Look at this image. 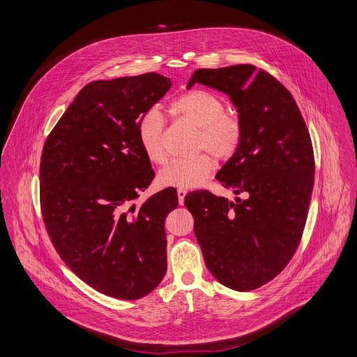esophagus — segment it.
<instances>
[{"label":"esophagus","mask_w":357,"mask_h":357,"mask_svg":"<svg viewBox=\"0 0 357 357\" xmlns=\"http://www.w3.org/2000/svg\"><path fill=\"white\" fill-rule=\"evenodd\" d=\"M178 199H179V205H183V202H185V196H186V189H182V188H179L178 190Z\"/></svg>","instance_id":"obj_1"}]
</instances>
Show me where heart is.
I'll use <instances>...</instances> for the list:
<instances>
[{
	"instance_id": "1",
	"label": "heart",
	"mask_w": 357,
	"mask_h": 357,
	"mask_svg": "<svg viewBox=\"0 0 357 357\" xmlns=\"http://www.w3.org/2000/svg\"><path fill=\"white\" fill-rule=\"evenodd\" d=\"M171 114L186 124L199 128L196 148L208 149L219 160H229L238 151L244 126L238 116L227 113L226 101L206 90H192L182 94L171 105ZM138 139L145 157L155 165L165 164V123L157 109L142 114L138 121ZM215 169V160L209 152L190 160L169 162L158 174L162 186L196 188L205 182Z\"/></svg>"
}]
</instances>
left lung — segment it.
I'll list each match as a JSON object with an SVG mask.
<instances>
[{"mask_svg":"<svg viewBox=\"0 0 357 357\" xmlns=\"http://www.w3.org/2000/svg\"><path fill=\"white\" fill-rule=\"evenodd\" d=\"M195 83L229 94L237 107L244 137L216 179L245 197L229 202L202 189L185 205L212 275L251 291L274 280L301 243L315 175L311 135L291 93L264 69H197L188 89Z\"/></svg>","mask_w":357,"mask_h":357,"instance_id":"8db88e82","label":"left lung"}]
</instances>
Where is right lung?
<instances>
[{
  "instance_id": "obj_1",
  "label": "right lung",
  "mask_w": 357,
  "mask_h": 357,
  "mask_svg": "<svg viewBox=\"0 0 357 357\" xmlns=\"http://www.w3.org/2000/svg\"><path fill=\"white\" fill-rule=\"evenodd\" d=\"M155 72L86 84L47 135L39 167L42 219L63 263L87 285L139 299L167 273L165 219L178 208L167 188L132 200L155 174L138 121L169 90Z\"/></svg>"
}]
</instances>
